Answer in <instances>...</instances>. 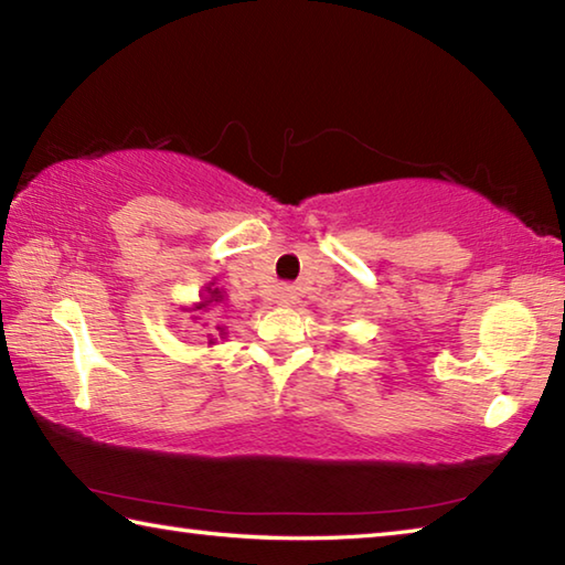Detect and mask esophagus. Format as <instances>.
Wrapping results in <instances>:
<instances>
[{
    "mask_svg": "<svg viewBox=\"0 0 565 565\" xmlns=\"http://www.w3.org/2000/svg\"><path fill=\"white\" fill-rule=\"evenodd\" d=\"M276 303L279 306H291V303H296V299H299V296H296V289L291 284H284V286H279V289H276Z\"/></svg>",
    "mask_w": 565,
    "mask_h": 565,
    "instance_id": "1",
    "label": "esophagus"
}]
</instances>
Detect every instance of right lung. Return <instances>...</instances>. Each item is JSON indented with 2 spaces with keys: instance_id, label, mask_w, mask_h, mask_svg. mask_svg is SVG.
Returning a JSON list of instances; mask_svg holds the SVG:
<instances>
[{
  "instance_id": "right-lung-1",
  "label": "right lung",
  "mask_w": 565,
  "mask_h": 565,
  "mask_svg": "<svg viewBox=\"0 0 565 565\" xmlns=\"http://www.w3.org/2000/svg\"><path fill=\"white\" fill-rule=\"evenodd\" d=\"M206 291H209V299H204L202 303H199L196 309H206V306H212V303H222V291H218V289H206ZM216 331H218V337H224V329L222 327H216Z\"/></svg>"
}]
</instances>
